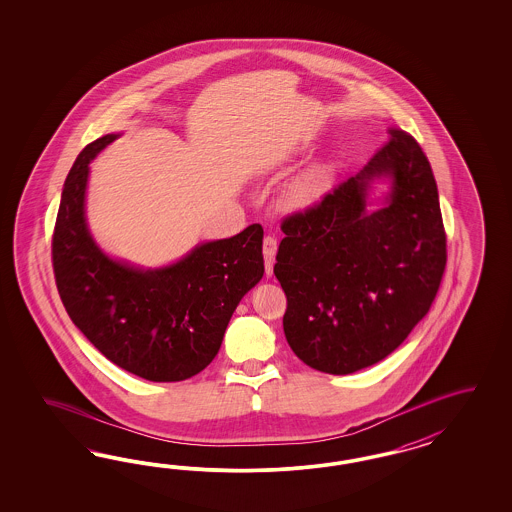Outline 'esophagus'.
Segmentation results:
<instances>
[{"instance_id": "esophagus-1", "label": "esophagus", "mask_w": 512, "mask_h": 512, "mask_svg": "<svg viewBox=\"0 0 512 512\" xmlns=\"http://www.w3.org/2000/svg\"><path fill=\"white\" fill-rule=\"evenodd\" d=\"M276 251H278V240L274 236H264L263 255L266 276H272V268H274V261H276Z\"/></svg>"}]
</instances>
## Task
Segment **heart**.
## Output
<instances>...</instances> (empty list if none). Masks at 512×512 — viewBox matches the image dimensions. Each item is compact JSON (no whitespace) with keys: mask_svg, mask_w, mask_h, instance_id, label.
<instances>
[{"mask_svg":"<svg viewBox=\"0 0 512 512\" xmlns=\"http://www.w3.org/2000/svg\"><path fill=\"white\" fill-rule=\"evenodd\" d=\"M328 174L330 172L326 167H315V169L300 174L287 186L285 199L293 206H300V204L313 201L323 191L326 180H328Z\"/></svg>","mask_w":512,"mask_h":512,"instance_id":"heart-1","label":"heart"}]
</instances>
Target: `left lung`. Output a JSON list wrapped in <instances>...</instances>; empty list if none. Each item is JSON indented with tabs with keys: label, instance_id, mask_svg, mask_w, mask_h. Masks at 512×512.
<instances>
[{
	"label": "left lung",
	"instance_id": "8db88e82",
	"mask_svg": "<svg viewBox=\"0 0 512 512\" xmlns=\"http://www.w3.org/2000/svg\"><path fill=\"white\" fill-rule=\"evenodd\" d=\"M321 202L281 221L274 274L287 296L283 330L313 370L345 375L388 357L430 311L447 266L434 172L402 129ZM390 177L388 206L367 189Z\"/></svg>",
	"mask_w": 512,
	"mask_h": 512
}]
</instances>
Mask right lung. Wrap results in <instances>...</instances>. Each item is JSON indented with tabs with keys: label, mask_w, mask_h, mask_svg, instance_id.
Masks as SVG:
<instances>
[{
	"label": "right lung",
	"mask_w": 512,
	"mask_h": 512,
	"mask_svg": "<svg viewBox=\"0 0 512 512\" xmlns=\"http://www.w3.org/2000/svg\"><path fill=\"white\" fill-rule=\"evenodd\" d=\"M116 137L90 142L67 174L52 234L58 293L110 362L148 381H184L214 360L238 302L263 278V227L206 242L159 270L112 261L86 227L84 195L90 161Z\"/></svg>",
	"instance_id": "obj_1"
}]
</instances>
